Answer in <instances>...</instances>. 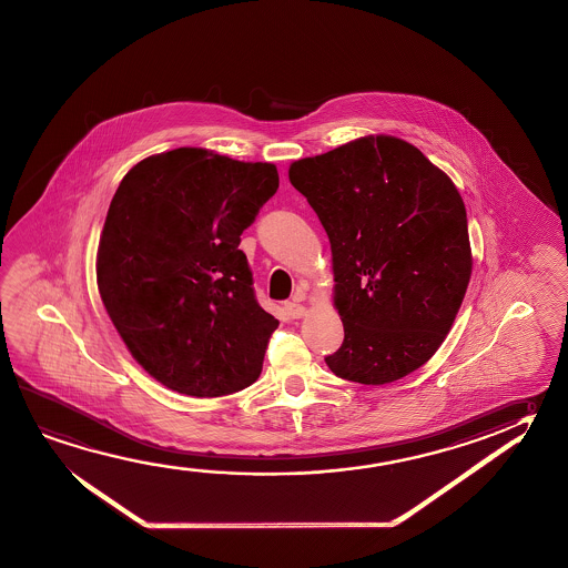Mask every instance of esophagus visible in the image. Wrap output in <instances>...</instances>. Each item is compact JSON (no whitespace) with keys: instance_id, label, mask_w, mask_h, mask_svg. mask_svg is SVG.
Instances as JSON below:
<instances>
[{"instance_id":"esophagus-1","label":"esophagus","mask_w":568,"mask_h":568,"mask_svg":"<svg viewBox=\"0 0 568 568\" xmlns=\"http://www.w3.org/2000/svg\"><path fill=\"white\" fill-rule=\"evenodd\" d=\"M284 310H286V314H288L290 317H294V320L306 316V308H304L302 304H298V302H288V304L284 306Z\"/></svg>"}]
</instances>
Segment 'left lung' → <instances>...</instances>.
<instances>
[{
  "label": "left lung",
  "instance_id": "1",
  "mask_svg": "<svg viewBox=\"0 0 568 568\" xmlns=\"http://www.w3.org/2000/svg\"><path fill=\"white\" fill-rule=\"evenodd\" d=\"M290 183L322 222L344 344L337 377L392 384L439 349L473 270L467 212L452 179L417 146L359 136L290 164Z\"/></svg>",
  "mask_w": 568,
  "mask_h": 568
}]
</instances>
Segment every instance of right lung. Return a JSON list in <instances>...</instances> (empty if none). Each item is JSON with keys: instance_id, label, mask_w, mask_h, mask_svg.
<instances>
[{"instance_id": "add662e5", "label": "right lung", "mask_w": 568, "mask_h": 568, "mask_svg": "<svg viewBox=\"0 0 568 568\" xmlns=\"http://www.w3.org/2000/svg\"><path fill=\"white\" fill-rule=\"evenodd\" d=\"M278 189L272 163L199 146L151 154L116 189L97 286L136 364L193 397L254 384L278 320L260 308L241 234Z\"/></svg>"}]
</instances>
